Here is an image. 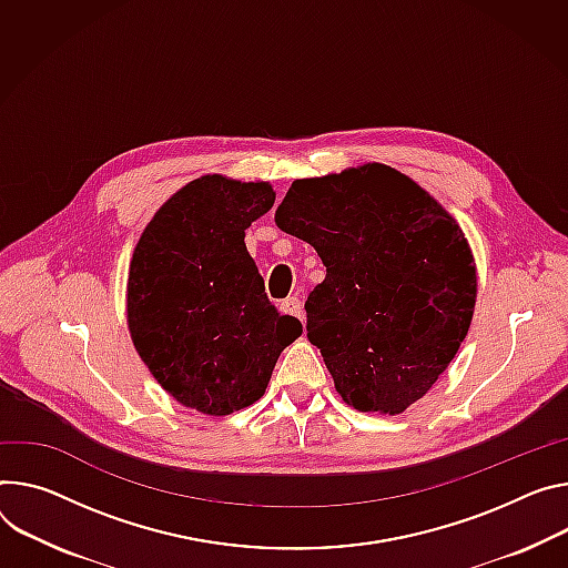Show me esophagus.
Returning <instances> with one entry per match:
<instances>
[{
	"mask_svg": "<svg viewBox=\"0 0 568 568\" xmlns=\"http://www.w3.org/2000/svg\"><path fill=\"white\" fill-rule=\"evenodd\" d=\"M281 313L292 315V317H296L298 322H305V317H303V305H301V301H298L296 296H290V298H285V301L281 303Z\"/></svg>",
	"mask_w": 568,
	"mask_h": 568,
	"instance_id": "34e87169",
	"label": "esophagus"
}]
</instances>
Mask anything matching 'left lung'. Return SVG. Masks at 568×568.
<instances>
[{"label": "left lung", "mask_w": 568, "mask_h": 568, "mask_svg": "<svg viewBox=\"0 0 568 568\" xmlns=\"http://www.w3.org/2000/svg\"><path fill=\"white\" fill-rule=\"evenodd\" d=\"M276 226L313 244L326 278L305 331L359 412L400 415L446 372L471 326V246L444 205L383 163L298 179Z\"/></svg>", "instance_id": "8db88e82"}]
</instances>
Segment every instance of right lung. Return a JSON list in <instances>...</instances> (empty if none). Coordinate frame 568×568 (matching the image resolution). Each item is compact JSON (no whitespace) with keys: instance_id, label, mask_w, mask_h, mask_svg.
Instances as JSON below:
<instances>
[{"instance_id":"add662e5","label":"right lung","mask_w":568,"mask_h":568,"mask_svg":"<svg viewBox=\"0 0 568 568\" xmlns=\"http://www.w3.org/2000/svg\"><path fill=\"white\" fill-rule=\"evenodd\" d=\"M270 183L205 174L142 231L126 281V322L151 376L181 405L226 417L261 398L301 322L278 315L244 244L274 205Z\"/></svg>"}]
</instances>
